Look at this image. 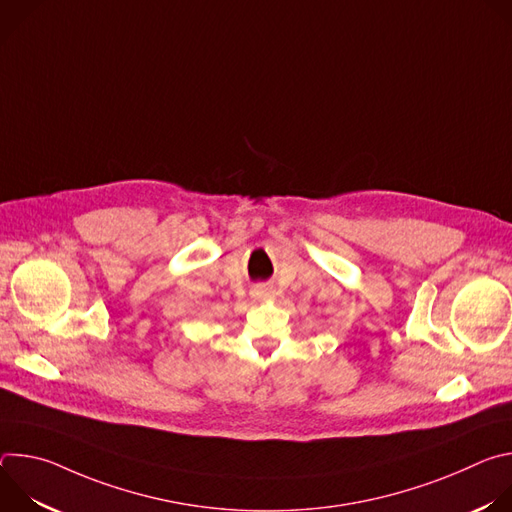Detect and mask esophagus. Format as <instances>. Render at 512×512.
I'll use <instances>...</instances> for the list:
<instances>
[{"label": "esophagus", "instance_id": "obj_1", "mask_svg": "<svg viewBox=\"0 0 512 512\" xmlns=\"http://www.w3.org/2000/svg\"><path fill=\"white\" fill-rule=\"evenodd\" d=\"M253 298H255L257 302H265V300L273 298V289H271V287H265V285H259V287L253 289Z\"/></svg>", "mask_w": 512, "mask_h": 512}]
</instances>
